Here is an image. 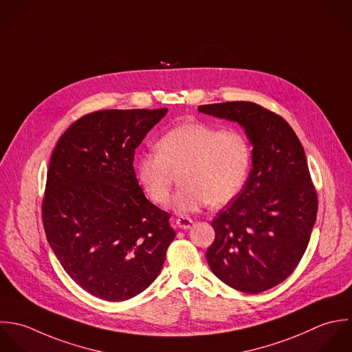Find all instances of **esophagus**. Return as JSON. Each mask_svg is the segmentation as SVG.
<instances>
[{"label":"esophagus","instance_id":"34e87169","mask_svg":"<svg viewBox=\"0 0 352 352\" xmlns=\"http://www.w3.org/2000/svg\"><path fill=\"white\" fill-rule=\"evenodd\" d=\"M175 225H177V228L186 230V229H189L193 225V221L190 218H188V217H178L175 219Z\"/></svg>","mask_w":352,"mask_h":352}]
</instances>
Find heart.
Returning <instances> with one entry per match:
<instances>
[{
    "label": "heart",
    "instance_id": "b5f03b06",
    "mask_svg": "<svg viewBox=\"0 0 352 352\" xmlns=\"http://www.w3.org/2000/svg\"><path fill=\"white\" fill-rule=\"evenodd\" d=\"M251 164V144L240 130H221L207 123H182L164 133L156 152L141 155L135 175L149 199L166 204L174 173L181 174V189L171 207L192 214L208 204L232 201L243 189Z\"/></svg>",
    "mask_w": 352,
    "mask_h": 352
}]
</instances>
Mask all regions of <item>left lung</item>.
I'll use <instances>...</instances> for the list:
<instances>
[{
	"label": "left lung",
	"mask_w": 352,
	"mask_h": 352,
	"mask_svg": "<svg viewBox=\"0 0 352 352\" xmlns=\"http://www.w3.org/2000/svg\"><path fill=\"white\" fill-rule=\"evenodd\" d=\"M199 112L239 123L252 145L245 186L211 222L207 262L226 285L261 294L292 274L317 219L305 149L285 119L255 102L200 105Z\"/></svg>",
	"instance_id": "obj_1"
}]
</instances>
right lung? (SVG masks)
Here are the masks:
<instances>
[{
	"mask_svg": "<svg viewBox=\"0 0 352 352\" xmlns=\"http://www.w3.org/2000/svg\"><path fill=\"white\" fill-rule=\"evenodd\" d=\"M167 113L105 109L74 122L49 163L42 221L65 273L90 295L123 302L159 276L175 237L170 214L144 195L135 149Z\"/></svg>",
	"mask_w": 352,
	"mask_h": 352,
	"instance_id": "right-lung-1",
	"label": "right lung"
}]
</instances>
